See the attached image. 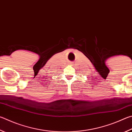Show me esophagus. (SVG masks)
<instances>
[{
    "mask_svg": "<svg viewBox=\"0 0 132 132\" xmlns=\"http://www.w3.org/2000/svg\"><path fill=\"white\" fill-rule=\"evenodd\" d=\"M72 64H73L72 63H70V65H72Z\"/></svg>",
    "mask_w": 132,
    "mask_h": 132,
    "instance_id": "34e87169",
    "label": "esophagus"
}]
</instances>
